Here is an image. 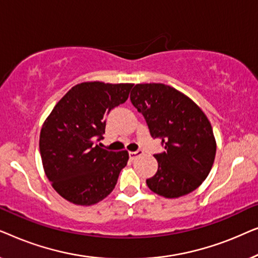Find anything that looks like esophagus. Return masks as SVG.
<instances>
[{
    "label": "esophagus",
    "mask_w": 258,
    "mask_h": 258,
    "mask_svg": "<svg viewBox=\"0 0 258 258\" xmlns=\"http://www.w3.org/2000/svg\"><path fill=\"white\" fill-rule=\"evenodd\" d=\"M143 154V151L142 150H137V151H130L129 153V156H130V158H132V160H136L137 157L139 156H141V155Z\"/></svg>",
    "instance_id": "34e87169"
}]
</instances>
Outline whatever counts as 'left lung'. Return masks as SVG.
<instances>
[{
	"mask_svg": "<svg viewBox=\"0 0 258 258\" xmlns=\"http://www.w3.org/2000/svg\"><path fill=\"white\" fill-rule=\"evenodd\" d=\"M130 101L142 112L151 137L162 140L154 155L157 172L147 179L151 191L165 199L188 195L213 168L216 140L206 114L181 91L163 83L136 84Z\"/></svg>",
	"mask_w": 258,
	"mask_h": 258,
	"instance_id": "left-lung-1",
	"label": "left lung"
}]
</instances>
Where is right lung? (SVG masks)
Instances as JSON below:
<instances>
[{
    "mask_svg": "<svg viewBox=\"0 0 258 258\" xmlns=\"http://www.w3.org/2000/svg\"><path fill=\"white\" fill-rule=\"evenodd\" d=\"M133 83L100 81L74 86L42 125L40 153L52 188L77 206H93L114 190L129 160L126 150L109 151L103 139L105 117L128 100Z\"/></svg>",
    "mask_w": 258,
    "mask_h": 258,
    "instance_id": "add662e5",
    "label": "right lung"
}]
</instances>
